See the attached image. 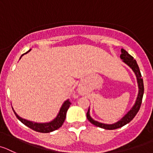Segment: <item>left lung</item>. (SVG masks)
Here are the masks:
<instances>
[{
	"label": "left lung",
	"instance_id": "8db88e82",
	"mask_svg": "<svg viewBox=\"0 0 153 153\" xmlns=\"http://www.w3.org/2000/svg\"><path fill=\"white\" fill-rule=\"evenodd\" d=\"M120 58L123 60L124 62L127 64L128 65H129L132 70L134 71V72L135 73L137 77V83H138V88H139V93H138V96L137 98V100L135 104L134 105V106L132 107V109L122 118V119L118 121V122L115 124H112V125H106V124H102L100 123L99 122H97L95 120L93 119L92 118L90 115V107L88 109V112H87V118H88V121H89L91 123H92L93 125H96L97 127H99V128H103V129L106 130H114L117 129V128H122L124 125H127L128 123H129L133 118H134L135 115H137V113L139 111L140 108L141 103H142V100H143V96L144 93V86H143V81L142 75H141L140 71L139 66H138L137 63V61L134 59V57L130 55L126 51H125L124 49H122V54L120 56Z\"/></svg>",
	"mask_w": 153,
	"mask_h": 153
}]
</instances>
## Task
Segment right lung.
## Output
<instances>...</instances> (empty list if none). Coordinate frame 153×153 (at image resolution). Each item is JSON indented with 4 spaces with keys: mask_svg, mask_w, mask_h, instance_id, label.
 <instances>
[{
    "mask_svg": "<svg viewBox=\"0 0 153 153\" xmlns=\"http://www.w3.org/2000/svg\"><path fill=\"white\" fill-rule=\"evenodd\" d=\"M29 51L30 50L28 51V52L25 53H28ZM24 54H22L21 56H22ZM70 105H71V102L69 101V100H67L66 101H65L64 103L62 104V107H61L60 110H59V114L57 115L56 118L55 119L53 120L52 122H49V123L41 124V123H35V122H30V121L23 119V118H22L21 117L19 116V115L16 113L14 110L13 112L14 113H15L16 118H18V119L22 123H23L24 125H26L27 127H28V128H31V129L40 133H50L55 131V130L58 129V128H59L61 126H62L64 121H65V119L67 110H68V109L69 108Z\"/></svg>",
    "mask_w": 153,
    "mask_h": 153,
    "instance_id": "1",
    "label": "right lung"
}]
</instances>
